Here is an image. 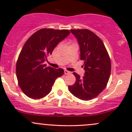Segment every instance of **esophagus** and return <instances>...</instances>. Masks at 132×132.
I'll use <instances>...</instances> for the list:
<instances>
[{
	"mask_svg": "<svg viewBox=\"0 0 132 132\" xmlns=\"http://www.w3.org/2000/svg\"><path fill=\"white\" fill-rule=\"evenodd\" d=\"M71 73V72L68 71V70H64V75H69Z\"/></svg>",
	"mask_w": 132,
	"mask_h": 132,
	"instance_id": "34e87169",
	"label": "esophagus"
}]
</instances>
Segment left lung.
Wrapping results in <instances>:
<instances>
[{
  "label": "left lung",
  "mask_w": 132,
  "mask_h": 132,
  "mask_svg": "<svg viewBox=\"0 0 132 132\" xmlns=\"http://www.w3.org/2000/svg\"><path fill=\"white\" fill-rule=\"evenodd\" d=\"M80 47V59L84 61L85 76L73 73L76 82L69 86V92L81 100H90L106 88L111 73V60L101 39L86 29H71Z\"/></svg>",
  "instance_id": "obj_1"
}]
</instances>
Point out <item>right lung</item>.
I'll use <instances>...</instances> for the list:
<instances>
[{
    "label": "right lung",
    "instance_id": "right-lung-1",
    "mask_svg": "<svg viewBox=\"0 0 132 132\" xmlns=\"http://www.w3.org/2000/svg\"><path fill=\"white\" fill-rule=\"evenodd\" d=\"M70 34L69 30L41 29L23 46L16 63V75L23 93L32 99L48 95L56 78L64 74L61 68L46 67L44 61L59 42Z\"/></svg>",
    "mask_w": 132,
    "mask_h": 132
}]
</instances>
